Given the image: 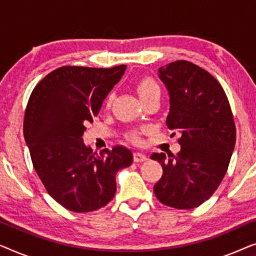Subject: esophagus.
<instances>
[{"label": "esophagus", "mask_w": 256, "mask_h": 256, "mask_svg": "<svg viewBox=\"0 0 256 256\" xmlns=\"http://www.w3.org/2000/svg\"><path fill=\"white\" fill-rule=\"evenodd\" d=\"M146 160V156L143 152H134V160L135 162H143V160Z\"/></svg>", "instance_id": "obj_1"}]
</instances>
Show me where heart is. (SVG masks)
<instances>
[{
    "instance_id": "1",
    "label": "heart",
    "mask_w": 256,
    "mask_h": 256,
    "mask_svg": "<svg viewBox=\"0 0 256 256\" xmlns=\"http://www.w3.org/2000/svg\"><path fill=\"white\" fill-rule=\"evenodd\" d=\"M160 90L158 85H157V84L150 78H143L140 80V82H138V85H136V90H138V94L140 96V98H141V100L143 99V98H146V96H149L150 93L155 92V90ZM113 98H114L113 94L112 93L108 94V96L106 99L107 107H110L112 102H113ZM127 138L132 142H140V134L135 130L129 132L127 134Z\"/></svg>"
}]
</instances>
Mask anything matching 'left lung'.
Wrapping results in <instances>:
<instances>
[{
    "label": "left lung",
    "mask_w": 256,
    "mask_h": 256,
    "mask_svg": "<svg viewBox=\"0 0 256 256\" xmlns=\"http://www.w3.org/2000/svg\"><path fill=\"white\" fill-rule=\"evenodd\" d=\"M158 73L170 96L166 126L180 132V152L152 154L163 168L154 192L170 208H198L214 194L228 168L236 138L232 110L218 80L196 64L176 60Z\"/></svg>",
    "instance_id": "8db88e82"
}]
</instances>
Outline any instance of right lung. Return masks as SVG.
<instances>
[{"label":"right lung","instance_id":"1","mask_svg":"<svg viewBox=\"0 0 256 256\" xmlns=\"http://www.w3.org/2000/svg\"><path fill=\"white\" fill-rule=\"evenodd\" d=\"M126 68L62 66L31 92L24 138L45 190L68 211L85 213L107 205L116 192L115 174L132 163V154L124 146L98 155L82 138L85 124L99 114Z\"/></svg>","mask_w":256,"mask_h":256}]
</instances>
